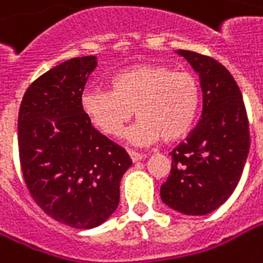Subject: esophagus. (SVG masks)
Segmentation results:
<instances>
[{
    "instance_id": "34e87169",
    "label": "esophagus",
    "mask_w": 263,
    "mask_h": 263,
    "mask_svg": "<svg viewBox=\"0 0 263 263\" xmlns=\"http://www.w3.org/2000/svg\"><path fill=\"white\" fill-rule=\"evenodd\" d=\"M129 156H131L132 162H138V161H141V159L146 158L144 155H141V153H138V152H132V150H129Z\"/></svg>"
}]
</instances>
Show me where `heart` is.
I'll return each mask as SVG.
<instances>
[{
	"label": "heart",
	"mask_w": 263,
	"mask_h": 263,
	"mask_svg": "<svg viewBox=\"0 0 263 263\" xmlns=\"http://www.w3.org/2000/svg\"><path fill=\"white\" fill-rule=\"evenodd\" d=\"M110 89H86L82 110L101 134L117 137L132 113L138 120L126 132L135 146H148L161 137L176 141L191 131L196 119L201 89L187 71L162 64H140L116 74Z\"/></svg>",
	"instance_id": "heart-1"
}]
</instances>
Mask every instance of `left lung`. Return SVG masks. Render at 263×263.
<instances>
[{
    "instance_id": "8db88e82",
    "label": "left lung",
    "mask_w": 263,
    "mask_h": 263,
    "mask_svg": "<svg viewBox=\"0 0 263 263\" xmlns=\"http://www.w3.org/2000/svg\"><path fill=\"white\" fill-rule=\"evenodd\" d=\"M199 76L202 113L189 137L171 153V173L161 199L187 216L219 209L238 184L250 148L242 95L231 72L216 59L177 50Z\"/></svg>"
}]
</instances>
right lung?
<instances>
[{"label": "right lung", "mask_w": 263, "mask_h": 263, "mask_svg": "<svg viewBox=\"0 0 263 263\" xmlns=\"http://www.w3.org/2000/svg\"><path fill=\"white\" fill-rule=\"evenodd\" d=\"M95 56L65 61L26 89L17 141L25 183L52 219L76 229L102 224L119 205L125 148L97 131L82 110Z\"/></svg>", "instance_id": "obj_1"}]
</instances>
